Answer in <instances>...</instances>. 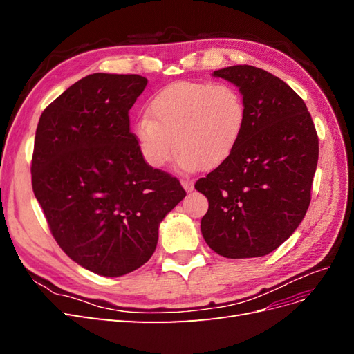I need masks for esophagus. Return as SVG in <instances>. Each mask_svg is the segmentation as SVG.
<instances>
[{"mask_svg": "<svg viewBox=\"0 0 354 354\" xmlns=\"http://www.w3.org/2000/svg\"><path fill=\"white\" fill-rule=\"evenodd\" d=\"M181 186L185 187L186 192H192V190H194V181H192V180H181Z\"/></svg>", "mask_w": 354, "mask_h": 354, "instance_id": "esophagus-1", "label": "esophagus"}]
</instances>
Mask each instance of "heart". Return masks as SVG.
Masks as SVG:
<instances>
[{
	"instance_id": "b5f03b06",
	"label": "heart",
	"mask_w": 354,
	"mask_h": 354,
	"mask_svg": "<svg viewBox=\"0 0 354 354\" xmlns=\"http://www.w3.org/2000/svg\"><path fill=\"white\" fill-rule=\"evenodd\" d=\"M245 122V100L234 85L178 81L153 95L134 134L152 168L167 165L176 143L181 168L212 169L236 149Z\"/></svg>"
}]
</instances>
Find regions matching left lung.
<instances>
[{
  "label": "left lung",
  "instance_id": "obj_1",
  "mask_svg": "<svg viewBox=\"0 0 354 354\" xmlns=\"http://www.w3.org/2000/svg\"><path fill=\"white\" fill-rule=\"evenodd\" d=\"M212 75L239 88L246 122L233 153L195 185L209 203L202 236L226 259L263 257L291 236L308 209L317 133L303 99L270 72L236 65Z\"/></svg>",
  "mask_w": 354,
  "mask_h": 354
}]
</instances>
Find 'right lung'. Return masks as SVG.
<instances>
[{"mask_svg": "<svg viewBox=\"0 0 354 354\" xmlns=\"http://www.w3.org/2000/svg\"><path fill=\"white\" fill-rule=\"evenodd\" d=\"M140 75L93 73L41 113L32 189L53 238L93 273L142 267L159 223L186 196L180 181L143 159L128 112L146 88Z\"/></svg>", "mask_w": 354, "mask_h": 354, "instance_id": "right-lung-1", "label": "right lung"}]
</instances>
